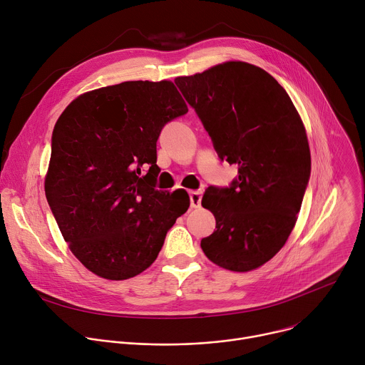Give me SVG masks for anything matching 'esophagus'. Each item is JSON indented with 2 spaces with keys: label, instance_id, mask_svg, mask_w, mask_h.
<instances>
[{
  "label": "esophagus",
  "instance_id": "esophagus-1",
  "mask_svg": "<svg viewBox=\"0 0 365 365\" xmlns=\"http://www.w3.org/2000/svg\"><path fill=\"white\" fill-rule=\"evenodd\" d=\"M189 199H190V206H192V207H200L202 192H199V190L189 192Z\"/></svg>",
  "mask_w": 365,
  "mask_h": 365
}]
</instances>
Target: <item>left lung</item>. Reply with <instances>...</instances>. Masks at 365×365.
<instances>
[{
	"label": "left lung",
	"instance_id": "obj_1",
	"mask_svg": "<svg viewBox=\"0 0 365 365\" xmlns=\"http://www.w3.org/2000/svg\"><path fill=\"white\" fill-rule=\"evenodd\" d=\"M210 134L218 158L238 165L228 187L210 186L202 206L217 230L200 247L212 263L250 272L287 241L310 178L303 123L283 86L266 71L227 62L175 79Z\"/></svg>",
	"mask_w": 365,
	"mask_h": 365
}]
</instances>
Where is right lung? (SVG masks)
Wrapping results in <instances>:
<instances>
[{
	"instance_id": "right-lung-1",
	"label": "right lung",
	"mask_w": 365,
	"mask_h": 365,
	"mask_svg": "<svg viewBox=\"0 0 365 365\" xmlns=\"http://www.w3.org/2000/svg\"><path fill=\"white\" fill-rule=\"evenodd\" d=\"M186 113L172 82L130 81L81 95L59 117L46 197L71 251L96 276L144 272L187 211L186 190L155 189V143Z\"/></svg>"
}]
</instances>
